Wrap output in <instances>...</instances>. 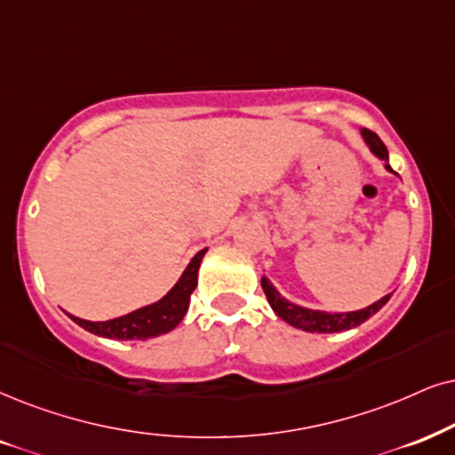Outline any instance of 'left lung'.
I'll return each mask as SVG.
<instances>
[{"instance_id": "8db88e82", "label": "left lung", "mask_w": 455, "mask_h": 455, "mask_svg": "<svg viewBox=\"0 0 455 455\" xmlns=\"http://www.w3.org/2000/svg\"><path fill=\"white\" fill-rule=\"evenodd\" d=\"M361 134H363L365 142L370 145L371 153H376L378 157L384 161L387 170L393 172V170H390V165L387 164L388 151H387V147H384V142L380 140V138H378L370 130H363ZM262 290H264V294H267L268 304L273 307V310L279 315L281 319L287 321L290 325L298 327V330L313 331V333H333V331H344V330H350V327L361 325L363 321L370 319L371 315H376L378 310H380L390 298V294L384 296L378 302H373L371 307L355 310V313H333L331 315V313H323V310H310V308L298 307V304L287 302L285 298H281L279 291L275 290L273 285H270V281L267 277H262Z\"/></svg>"}]
</instances>
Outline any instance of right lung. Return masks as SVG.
Listing matches in <instances>:
<instances>
[{
  "label": "right lung",
  "instance_id": "right-lung-1",
  "mask_svg": "<svg viewBox=\"0 0 455 455\" xmlns=\"http://www.w3.org/2000/svg\"><path fill=\"white\" fill-rule=\"evenodd\" d=\"M204 254L205 250L197 251L193 260L188 262L182 277L178 279V283L170 290V294L161 298L159 302L151 304V307L138 308L134 313L111 321H85L73 317V315H68V317L77 325H82L84 330L102 338H113V340H147V338L168 333L185 317L191 294L197 287V270Z\"/></svg>",
  "mask_w": 455,
  "mask_h": 455
}]
</instances>
